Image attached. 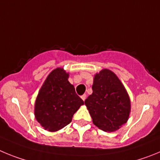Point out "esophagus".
I'll return each mask as SVG.
<instances>
[{"instance_id":"esophagus-1","label":"esophagus","mask_w":160,"mask_h":160,"mask_svg":"<svg viewBox=\"0 0 160 160\" xmlns=\"http://www.w3.org/2000/svg\"><path fill=\"white\" fill-rule=\"evenodd\" d=\"M86 98H87V95L86 94H83V96H81V99L83 100V101L86 100Z\"/></svg>"}]
</instances>
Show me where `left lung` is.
<instances>
[{"instance_id": "obj_1", "label": "left lung", "mask_w": 160, "mask_h": 160, "mask_svg": "<svg viewBox=\"0 0 160 160\" xmlns=\"http://www.w3.org/2000/svg\"><path fill=\"white\" fill-rule=\"evenodd\" d=\"M84 103L93 123L104 132L118 130L128 119L130 98L117 76L109 69L95 75L92 94Z\"/></svg>"}]
</instances>
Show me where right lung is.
I'll return each mask as SVG.
<instances>
[{
  "label": "right lung",
  "instance_id": "1",
  "mask_svg": "<svg viewBox=\"0 0 160 160\" xmlns=\"http://www.w3.org/2000/svg\"><path fill=\"white\" fill-rule=\"evenodd\" d=\"M68 77L64 68H57L50 72L39 91L34 114L48 132H57L71 123L75 112L83 104Z\"/></svg>",
  "mask_w": 160,
  "mask_h": 160
}]
</instances>
